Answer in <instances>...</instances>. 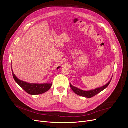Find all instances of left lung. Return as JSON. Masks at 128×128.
Here are the masks:
<instances>
[{"label": "left lung", "instance_id": "left-lung-1", "mask_svg": "<svg viewBox=\"0 0 128 128\" xmlns=\"http://www.w3.org/2000/svg\"><path fill=\"white\" fill-rule=\"evenodd\" d=\"M112 78V77L111 78L110 80V82L107 84H106L105 85H104L101 87H99V88H96L94 90H89V91L82 90L79 88H77V87H75L74 86H72L70 84V88L72 89V90L76 94L80 96H83V97L87 98H91L94 96H96V94H98V93H99L100 92L103 90H104L105 89H106L107 87L108 86L109 84H110Z\"/></svg>", "mask_w": 128, "mask_h": 128}]
</instances>
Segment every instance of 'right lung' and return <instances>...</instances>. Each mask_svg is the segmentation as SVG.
Masks as SVG:
<instances>
[{
  "instance_id": "obj_1",
  "label": "right lung",
  "mask_w": 128,
  "mask_h": 128,
  "mask_svg": "<svg viewBox=\"0 0 128 128\" xmlns=\"http://www.w3.org/2000/svg\"><path fill=\"white\" fill-rule=\"evenodd\" d=\"M60 66L58 67L57 69H58ZM12 75L16 82L21 87V88L27 93L31 95H38L41 94L47 91H48L52 86V83L51 84H30L22 81L18 79L16 76L14 74L12 70Z\"/></svg>"
}]
</instances>
